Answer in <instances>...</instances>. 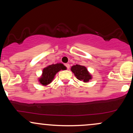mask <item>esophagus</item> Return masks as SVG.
Instances as JSON below:
<instances>
[{
    "label": "esophagus",
    "instance_id": "34e87169",
    "mask_svg": "<svg viewBox=\"0 0 133 133\" xmlns=\"http://www.w3.org/2000/svg\"><path fill=\"white\" fill-rule=\"evenodd\" d=\"M65 67H66L68 69H69V68H70L69 64H65Z\"/></svg>",
    "mask_w": 133,
    "mask_h": 133
}]
</instances>
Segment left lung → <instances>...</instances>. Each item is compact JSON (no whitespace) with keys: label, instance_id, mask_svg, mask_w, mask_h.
Returning a JSON list of instances; mask_svg holds the SVG:
<instances>
[{"label":"left lung","instance_id":"1","mask_svg":"<svg viewBox=\"0 0 133 133\" xmlns=\"http://www.w3.org/2000/svg\"><path fill=\"white\" fill-rule=\"evenodd\" d=\"M71 71L74 74L77 79L79 81L88 82L92 79V76L89 74L87 68L84 65L78 64L73 65L71 68Z\"/></svg>","mask_w":133,"mask_h":133}]
</instances>
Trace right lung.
<instances>
[{"label": "right lung", "mask_w": 133, "mask_h": 133, "mask_svg": "<svg viewBox=\"0 0 133 133\" xmlns=\"http://www.w3.org/2000/svg\"><path fill=\"white\" fill-rule=\"evenodd\" d=\"M65 68L64 65L61 63L48 65L43 69L42 76L39 79V82L43 85H47L52 82L57 72L61 70H64Z\"/></svg>", "instance_id": "obj_1"}]
</instances>
